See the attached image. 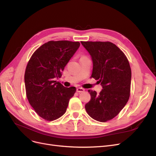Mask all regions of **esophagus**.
Listing matches in <instances>:
<instances>
[{"instance_id": "34e87169", "label": "esophagus", "mask_w": 156, "mask_h": 156, "mask_svg": "<svg viewBox=\"0 0 156 156\" xmlns=\"http://www.w3.org/2000/svg\"><path fill=\"white\" fill-rule=\"evenodd\" d=\"M84 91V89L83 88H77V92H83Z\"/></svg>"}]
</instances>
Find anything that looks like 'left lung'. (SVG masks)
<instances>
[{
  "label": "left lung",
  "instance_id": "8db88e82",
  "mask_svg": "<svg viewBox=\"0 0 156 156\" xmlns=\"http://www.w3.org/2000/svg\"><path fill=\"white\" fill-rule=\"evenodd\" d=\"M93 62L91 77L103 89L100 94L89 90L91 99L85 105L88 115L105 122L124 107L130 95L131 70L124 53L110 41H81Z\"/></svg>",
  "mask_w": 156,
  "mask_h": 156
}]
</instances>
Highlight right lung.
<instances>
[{
  "label": "right lung",
  "instance_id": "right-lung-1",
  "mask_svg": "<svg viewBox=\"0 0 156 156\" xmlns=\"http://www.w3.org/2000/svg\"><path fill=\"white\" fill-rule=\"evenodd\" d=\"M80 46L79 41H49L40 46L30 58L25 73L26 94L30 105L42 119L53 121L66 111L69 99L76 91L55 80Z\"/></svg>",
  "mask_w": 156,
  "mask_h": 156
}]
</instances>
